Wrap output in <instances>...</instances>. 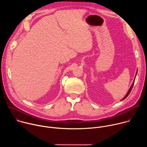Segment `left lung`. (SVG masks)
I'll list each match as a JSON object with an SVG mask.
<instances>
[{"instance_id": "1", "label": "left lung", "mask_w": 147, "mask_h": 147, "mask_svg": "<svg viewBox=\"0 0 147 147\" xmlns=\"http://www.w3.org/2000/svg\"><path fill=\"white\" fill-rule=\"evenodd\" d=\"M137 72L136 73V74H137ZM135 79H136V77H135V78H134V81H133V84H132V85L131 86V87H130V89L129 90V91H128V92H127V93L126 94V95H125V96L121 100H123V99H125L127 98V96L129 95V94H130V92H131V89H132V88H133V86H134V81H135Z\"/></svg>"}]
</instances>
